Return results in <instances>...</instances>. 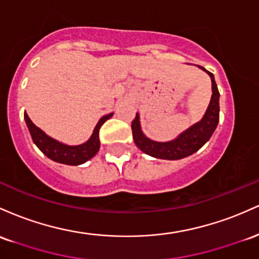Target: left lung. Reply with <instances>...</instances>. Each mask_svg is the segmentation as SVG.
I'll use <instances>...</instances> for the list:
<instances>
[{"instance_id":"8db88e82","label":"left lung","mask_w":259,"mask_h":259,"mask_svg":"<svg viewBox=\"0 0 259 259\" xmlns=\"http://www.w3.org/2000/svg\"><path fill=\"white\" fill-rule=\"evenodd\" d=\"M203 71L209 74L211 79V99L209 106L205 111L204 116L199 122L194 123L190 128L182 132L179 137L170 142H155L145 137L142 132L141 122H139V115L136 114L135 120L132 121V135L133 141L142 152L148 155L154 156L158 159H166V160H179V159L186 158L192 155L197 150L203 147L211 135L215 131L218 122H219V91L214 79V75L207 69L199 66Z\"/></svg>"}]
</instances>
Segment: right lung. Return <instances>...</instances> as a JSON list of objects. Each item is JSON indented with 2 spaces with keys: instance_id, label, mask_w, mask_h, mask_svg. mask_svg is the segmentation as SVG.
I'll return each mask as SVG.
<instances>
[{
  "instance_id": "right-lung-1",
  "label": "right lung",
  "mask_w": 259,
  "mask_h": 259,
  "mask_svg": "<svg viewBox=\"0 0 259 259\" xmlns=\"http://www.w3.org/2000/svg\"><path fill=\"white\" fill-rule=\"evenodd\" d=\"M112 115L114 114L111 112V114L103 116L99 120L94 131H93L92 137L85 143L79 145H67L56 141V139L49 137L44 131L40 130L39 127H36L31 122L27 112L24 114V118L31 138H33V142L49 159L65 165H80L83 162L88 161L89 159H92L99 152V148H100L99 130L103 126L104 122L109 120Z\"/></svg>"
}]
</instances>
